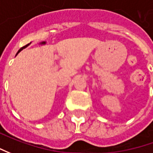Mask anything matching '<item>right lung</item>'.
Wrapping results in <instances>:
<instances>
[{
	"instance_id": "right-lung-1",
	"label": "right lung",
	"mask_w": 153,
	"mask_h": 153,
	"mask_svg": "<svg viewBox=\"0 0 153 153\" xmlns=\"http://www.w3.org/2000/svg\"><path fill=\"white\" fill-rule=\"evenodd\" d=\"M29 45V44H28V45H24V47H22V48H21V49H20V50L19 51H19H22V50H23V49H24V48H25V47H26V46H28V45Z\"/></svg>"
}]
</instances>
